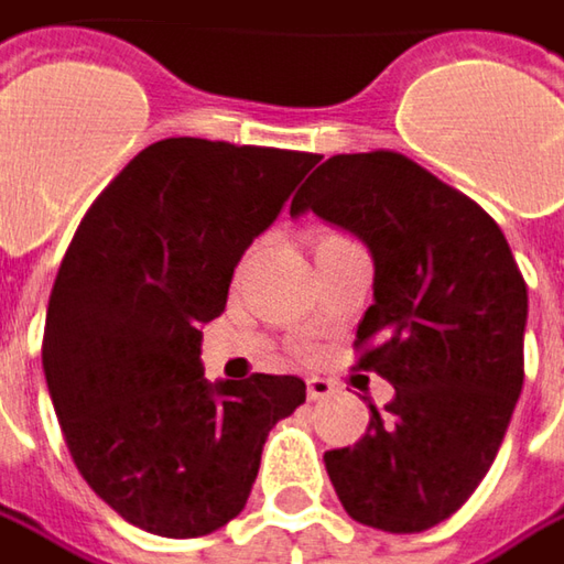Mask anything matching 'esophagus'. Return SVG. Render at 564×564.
I'll return each mask as SVG.
<instances>
[{
	"mask_svg": "<svg viewBox=\"0 0 564 564\" xmlns=\"http://www.w3.org/2000/svg\"><path fill=\"white\" fill-rule=\"evenodd\" d=\"M306 391H308V401H325V398L334 394V381L312 376V379H306Z\"/></svg>",
	"mask_w": 564,
	"mask_h": 564,
	"instance_id": "esophagus-1",
	"label": "esophagus"
}]
</instances>
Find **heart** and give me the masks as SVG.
<instances>
[{
    "mask_svg": "<svg viewBox=\"0 0 564 564\" xmlns=\"http://www.w3.org/2000/svg\"><path fill=\"white\" fill-rule=\"evenodd\" d=\"M325 236H330V234H325ZM325 236H322V239H325Z\"/></svg>",
    "mask_w": 564,
    "mask_h": 564,
    "instance_id": "1",
    "label": "heart"
}]
</instances>
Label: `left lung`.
Instances as JSON below:
<instances>
[{
  "label": "left lung",
  "mask_w": 564,
  "mask_h": 564,
  "mask_svg": "<svg viewBox=\"0 0 564 564\" xmlns=\"http://www.w3.org/2000/svg\"><path fill=\"white\" fill-rule=\"evenodd\" d=\"M376 261L356 369L394 384L354 448L325 452L344 511L420 533L474 496L524 384L527 283L499 224L398 151L334 154L296 192Z\"/></svg>",
  "instance_id": "1"
}]
</instances>
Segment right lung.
<instances>
[{
  "mask_svg": "<svg viewBox=\"0 0 564 564\" xmlns=\"http://www.w3.org/2000/svg\"><path fill=\"white\" fill-rule=\"evenodd\" d=\"M318 154L163 138L87 208L50 293L43 372L68 454L129 524L188 540L246 508L296 376L208 384L202 325Z\"/></svg>",
  "mask_w": 564,
  "mask_h": 564,
  "instance_id": "1",
  "label": "right lung"
}]
</instances>
